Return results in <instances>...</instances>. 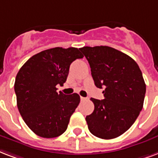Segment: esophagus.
I'll use <instances>...</instances> for the list:
<instances>
[{"instance_id": "obj_1", "label": "esophagus", "mask_w": 158, "mask_h": 158, "mask_svg": "<svg viewBox=\"0 0 158 158\" xmlns=\"http://www.w3.org/2000/svg\"><path fill=\"white\" fill-rule=\"evenodd\" d=\"M80 99H81V101H85V100H87L88 98H84V97H80Z\"/></svg>"}]
</instances>
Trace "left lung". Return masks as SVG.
<instances>
[{
    "label": "left lung",
    "mask_w": 158,
    "mask_h": 158,
    "mask_svg": "<svg viewBox=\"0 0 158 158\" xmlns=\"http://www.w3.org/2000/svg\"><path fill=\"white\" fill-rule=\"evenodd\" d=\"M89 61L96 87L103 89L104 99L91 98L94 110L86 116L90 132L103 139L122 135L143 109L146 84L135 60L108 46L79 49Z\"/></svg>",
    "instance_id": "obj_1"
}]
</instances>
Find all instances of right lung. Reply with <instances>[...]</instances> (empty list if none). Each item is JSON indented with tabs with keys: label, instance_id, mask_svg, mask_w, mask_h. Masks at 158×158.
Wrapping results in <instances>:
<instances>
[{
	"label": "right lung",
	"instance_id": "1",
	"mask_svg": "<svg viewBox=\"0 0 158 158\" xmlns=\"http://www.w3.org/2000/svg\"><path fill=\"white\" fill-rule=\"evenodd\" d=\"M83 57L77 48L55 47L33 55L20 69L14 86L17 107L36 135L56 138L67 129L80 97L58 94L56 85L65 83L71 63Z\"/></svg>",
	"mask_w": 158,
	"mask_h": 158
}]
</instances>
